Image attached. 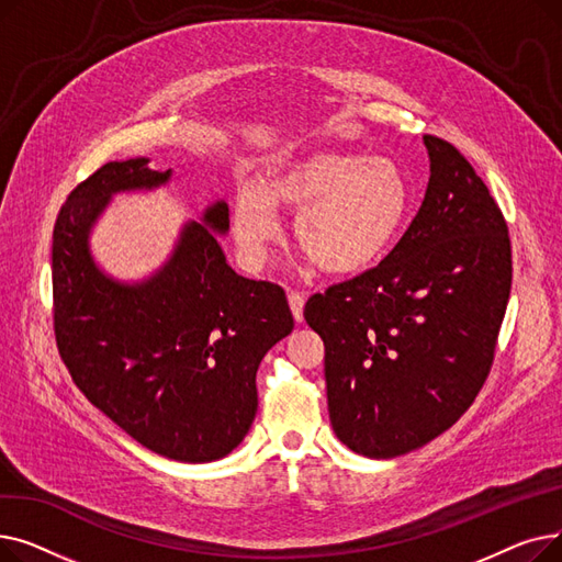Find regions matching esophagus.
Returning <instances> with one entry per match:
<instances>
[{"instance_id":"obj_1","label":"esophagus","mask_w":562,"mask_h":562,"mask_svg":"<svg viewBox=\"0 0 562 562\" xmlns=\"http://www.w3.org/2000/svg\"><path fill=\"white\" fill-rule=\"evenodd\" d=\"M286 299H289V307H291V314H293V318H296V321H303L305 293H303V291H296V289H289Z\"/></svg>"}]
</instances>
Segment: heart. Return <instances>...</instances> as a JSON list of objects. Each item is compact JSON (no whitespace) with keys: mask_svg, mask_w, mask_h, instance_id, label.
<instances>
[{"mask_svg":"<svg viewBox=\"0 0 562 562\" xmlns=\"http://www.w3.org/2000/svg\"><path fill=\"white\" fill-rule=\"evenodd\" d=\"M276 206L301 210L296 241L321 271L352 273L394 244L407 216L409 187L387 157L326 147L278 159L263 170L259 189L244 187L234 198L236 244L255 266L280 239Z\"/></svg>","mask_w":562,"mask_h":562,"instance_id":"b5f03b06","label":"heart"}]
</instances>
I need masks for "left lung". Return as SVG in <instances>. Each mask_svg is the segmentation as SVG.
Instances as JSON below:
<instances>
[{
  "label": "left lung",
  "mask_w": 562,
  "mask_h": 562,
  "mask_svg": "<svg viewBox=\"0 0 562 562\" xmlns=\"http://www.w3.org/2000/svg\"><path fill=\"white\" fill-rule=\"evenodd\" d=\"M417 216L373 269L314 293L335 435L396 458L449 430L490 375L513 284L508 223L456 145L426 134Z\"/></svg>",
  "instance_id": "obj_1"
}]
</instances>
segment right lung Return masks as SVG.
Wrapping results in <instances>:
<instances>
[{
    "label": "right lung",
    "mask_w": 562,
    "mask_h": 562,
    "mask_svg": "<svg viewBox=\"0 0 562 562\" xmlns=\"http://www.w3.org/2000/svg\"><path fill=\"white\" fill-rule=\"evenodd\" d=\"M170 170L109 161L77 184L52 241L54 337L75 385L138 445L212 462L241 445L257 412L261 358L293 330L280 284L234 273L218 246L225 202L189 223L164 269L140 284L98 271L88 232L117 191L155 189Z\"/></svg>",
    "instance_id": "obj_1"
}]
</instances>
